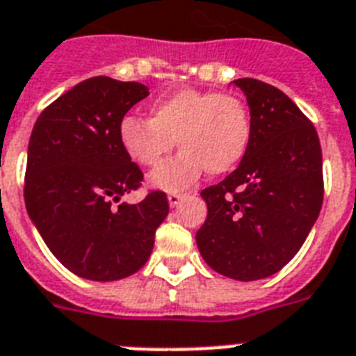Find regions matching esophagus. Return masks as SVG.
Returning a JSON list of instances; mask_svg holds the SVG:
<instances>
[{"label":"esophagus","mask_w":356,"mask_h":356,"mask_svg":"<svg viewBox=\"0 0 356 356\" xmlns=\"http://www.w3.org/2000/svg\"><path fill=\"white\" fill-rule=\"evenodd\" d=\"M184 195L183 194H177V192H172V194H168V203L170 207H177L181 201H183Z\"/></svg>","instance_id":"34e87169"}]
</instances>
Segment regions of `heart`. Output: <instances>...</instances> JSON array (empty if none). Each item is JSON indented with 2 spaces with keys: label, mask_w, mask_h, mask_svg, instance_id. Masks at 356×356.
<instances>
[{
  "label": "heart",
  "mask_w": 356,
  "mask_h": 356,
  "mask_svg": "<svg viewBox=\"0 0 356 356\" xmlns=\"http://www.w3.org/2000/svg\"><path fill=\"white\" fill-rule=\"evenodd\" d=\"M251 113L242 97L183 88L149 107V120L127 114L118 140L138 166H159L175 145L181 153L151 173L149 183L166 192L192 186L205 172L222 175L238 166L251 142Z\"/></svg>",
  "instance_id": "b5f03b06"
}]
</instances>
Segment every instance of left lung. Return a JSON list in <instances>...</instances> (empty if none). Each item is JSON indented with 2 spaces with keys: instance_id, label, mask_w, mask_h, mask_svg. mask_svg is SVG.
Masks as SVG:
<instances>
[{
  "instance_id": "8db88e82",
  "label": "left lung",
  "mask_w": 356,
  "mask_h": 356,
  "mask_svg": "<svg viewBox=\"0 0 356 356\" xmlns=\"http://www.w3.org/2000/svg\"><path fill=\"white\" fill-rule=\"evenodd\" d=\"M233 83L248 99L251 142L236 170L201 192L209 214L195 242L212 270L248 282L301 249L321 211L323 168L314 125L284 92L249 77Z\"/></svg>"
}]
</instances>
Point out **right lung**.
I'll list each match as a JSON object with an SVG mask.
<instances>
[{
	"instance_id": "1",
	"label": "right lung",
	"mask_w": 356,
	"mask_h": 356,
	"mask_svg": "<svg viewBox=\"0 0 356 356\" xmlns=\"http://www.w3.org/2000/svg\"><path fill=\"white\" fill-rule=\"evenodd\" d=\"M147 96V86L134 81L92 77L44 108L31 133L27 214L58 262L83 279L136 273L170 211L161 190L136 205L114 207L144 179L120 145L118 125Z\"/></svg>"
}]
</instances>
